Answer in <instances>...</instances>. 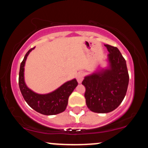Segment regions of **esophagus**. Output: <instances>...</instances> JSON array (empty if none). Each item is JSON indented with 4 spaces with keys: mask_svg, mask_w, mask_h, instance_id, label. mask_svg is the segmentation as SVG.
<instances>
[{
    "mask_svg": "<svg viewBox=\"0 0 148 148\" xmlns=\"http://www.w3.org/2000/svg\"><path fill=\"white\" fill-rule=\"evenodd\" d=\"M84 78V74L82 72H79V74H77V76H76V79H77V81L79 84H81L82 82L83 79Z\"/></svg>",
    "mask_w": 148,
    "mask_h": 148,
    "instance_id": "obj_1",
    "label": "esophagus"
}]
</instances>
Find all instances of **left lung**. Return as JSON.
<instances>
[{
  "label": "left lung",
  "mask_w": 148,
  "mask_h": 148,
  "mask_svg": "<svg viewBox=\"0 0 148 148\" xmlns=\"http://www.w3.org/2000/svg\"><path fill=\"white\" fill-rule=\"evenodd\" d=\"M109 52L108 65L85 76V98L91 111L106 113L119 106L126 95L129 84L126 60L117 47L104 45Z\"/></svg>",
  "instance_id": "left-lung-1"
}]
</instances>
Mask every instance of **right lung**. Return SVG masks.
Returning <instances> with one entry per match:
<instances>
[{"mask_svg": "<svg viewBox=\"0 0 148 148\" xmlns=\"http://www.w3.org/2000/svg\"><path fill=\"white\" fill-rule=\"evenodd\" d=\"M34 49L35 47L26 53L20 65L18 75L20 90L25 101L35 111L46 115L58 114L66 109L69 97L77 86L78 82L76 79L67 81L56 90L47 94H38L30 90L25 83L24 67L27 57Z\"/></svg>", "mask_w": 148, "mask_h": 148, "instance_id": "obj_1", "label": "right lung"}]
</instances>
